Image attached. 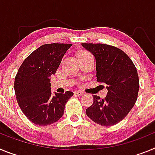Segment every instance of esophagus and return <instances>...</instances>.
Returning a JSON list of instances; mask_svg holds the SVG:
<instances>
[{
	"label": "esophagus",
	"instance_id": "34e87169",
	"mask_svg": "<svg viewBox=\"0 0 155 155\" xmlns=\"http://www.w3.org/2000/svg\"><path fill=\"white\" fill-rule=\"evenodd\" d=\"M74 94L77 95V96H82V95L84 94V92H82V91H75Z\"/></svg>",
	"mask_w": 155,
	"mask_h": 155
}]
</instances>
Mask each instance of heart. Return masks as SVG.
I'll use <instances>...</instances> for the list:
<instances>
[{
	"label": "heart",
	"instance_id": "1",
	"mask_svg": "<svg viewBox=\"0 0 155 155\" xmlns=\"http://www.w3.org/2000/svg\"><path fill=\"white\" fill-rule=\"evenodd\" d=\"M87 53H86V52H83V53H81L79 55H82V54H87Z\"/></svg>",
	"mask_w": 155,
	"mask_h": 155
}]
</instances>
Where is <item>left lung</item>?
<instances>
[{
  "instance_id": "8db88e82",
  "label": "left lung",
  "mask_w": 155,
  "mask_h": 155,
  "mask_svg": "<svg viewBox=\"0 0 155 155\" xmlns=\"http://www.w3.org/2000/svg\"><path fill=\"white\" fill-rule=\"evenodd\" d=\"M96 61L97 81L106 85L104 99L93 95V104L86 114L94 123L110 127L127 116L137 99L139 78L131 59L123 50L102 43H81Z\"/></svg>"
}]
</instances>
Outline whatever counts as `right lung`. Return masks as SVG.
<instances>
[{
    "label": "right lung",
    "mask_w": 155,
    "mask_h": 155,
    "mask_svg": "<svg viewBox=\"0 0 155 155\" xmlns=\"http://www.w3.org/2000/svg\"><path fill=\"white\" fill-rule=\"evenodd\" d=\"M72 44L50 43L39 46L20 66L15 78V91L19 107L34 124L47 126L58 121L72 91L52 95L50 77L59 68Z\"/></svg>",
    "instance_id": "1"
}]
</instances>
